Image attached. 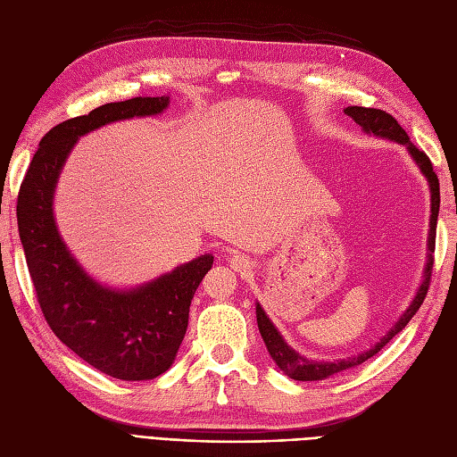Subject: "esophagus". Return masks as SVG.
<instances>
[{
    "label": "esophagus",
    "instance_id": "1",
    "mask_svg": "<svg viewBox=\"0 0 457 457\" xmlns=\"http://www.w3.org/2000/svg\"><path fill=\"white\" fill-rule=\"evenodd\" d=\"M228 262H230V269L237 270V272H247V270H252V267H253V262L247 259L245 255H242V253L230 255Z\"/></svg>",
    "mask_w": 457,
    "mask_h": 457
}]
</instances>
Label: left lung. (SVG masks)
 <instances>
[{"mask_svg":"<svg viewBox=\"0 0 457 457\" xmlns=\"http://www.w3.org/2000/svg\"><path fill=\"white\" fill-rule=\"evenodd\" d=\"M343 112L351 116L358 123V126L362 128V131L366 135L379 137V139H386V141H393V143L406 146L408 154L411 156L413 162H416L420 171L427 179L428 192H431V217H428V234H427V261H425V269H423V276H421L418 292H416V295H413L408 309L403 314H400V318L395 322V326L389 331H386V334L376 345H373L371 349H368L361 354H356V356L339 358V361H334V362L311 361V358L303 356L295 349L289 347V345L286 343V339L282 337V334L278 331V328L272 324V320L267 316V312L262 311L259 303H255L259 334L267 345V351H269L270 358L274 361V364L286 373L287 378L297 379V381H322V379H328L331 376H336V373H341L345 370L366 362L368 358H371L373 354L379 353L386 343H389L396 334H400V331L406 328V324L411 320L413 314L420 311L421 303L427 295L428 280H431V270H433L436 219H438V207H440V188H438V177L433 171L431 160L427 158L425 152H421L416 145L410 141L408 133L403 128H400V123L391 114L383 112V110L364 108V106H347V108H343Z\"/></svg>","mask_w":457,"mask_h":457,"instance_id":"left-lung-1","label":"left lung"}]
</instances>
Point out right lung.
Masks as SVG:
<instances>
[{"label":"right lung","instance_id":"add662e5","mask_svg":"<svg viewBox=\"0 0 457 457\" xmlns=\"http://www.w3.org/2000/svg\"><path fill=\"white\" fill-rule=\"evenodd\" d=\"M170 96L106 103L54 126L34 154L19 192L22 250L49 328L68 349L110 378L154 379L173 364L188 326L190 301L213 255L204 253L135 287H112L81 267L54 219V188L84 137L108 123L158 116Z\"/></svg>","mask_w":457,"mask_h":457}]
</instances>
